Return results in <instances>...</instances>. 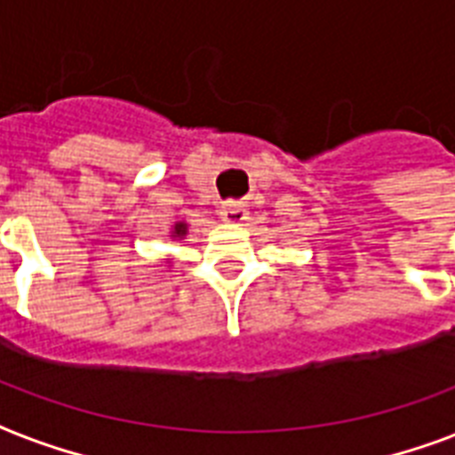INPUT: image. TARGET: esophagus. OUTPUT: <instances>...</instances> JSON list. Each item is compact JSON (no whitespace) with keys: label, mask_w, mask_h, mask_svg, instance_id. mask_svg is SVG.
<instances>
[{"label":"esophagus","mask_w":455,"mask_h":455,"mask_svg":"<svg viewBox=\"0 0 455 455\" xmlns=\"http://www.w3.org/2000/svg\"><path fill=\"white\" fill-rule=\"evenodd\" d=\"M220 217L221 221H227V224H243V221L248 220V204L235 203V200H227V203H221Z\"/></svg>","instance_id":"34e87169"}]
</instances>
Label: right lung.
I'll use <instances>...</instances> for the list:
<instances>
[{
    "instance_id": "1",
    "label": "right lung",
    "mask_w": 455,
    "mask_h": 455,
    "mask_svg": "<svg viewBox=\"0 0 455 455\" xmlns=\"http://www.w3.org/2000/svg\"><path fill=\"white\" fill-rule=\"evenodd\" d=\"M186 234H188V224H186V221H176L172 227V238H179V241H181V238H186ZM169 265H172V262H169Z\"/></svg>"
}]
</instances>
